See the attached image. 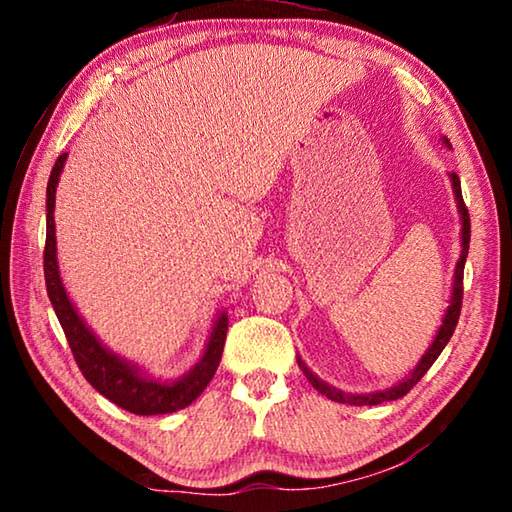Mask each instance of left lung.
I'll return each instance as SVG.
<instances>
[{
    "instance_id": "left-lung-1",
    "label": "left lung",
    "mask_w": 512,
    "mask_h": 512,
    "mask_svg": "<svg viewBox=\"0 0 512 512\" xmlns=\"http://www.w3.org/2000/svg\"><path fill=\"white\" fill-rule=\"evenodd\" d=\"M445 144L449 146V140H445ZM449 178H452V187H454V194H456V203H458V212H461V221H463V230H461V257H458L456 262V271H454V293H452V305L447 307V314L443 318V325H440L436 339H433L431 348L422 354V359L415 370L411 372V377L402 379L400 384H395L391 388H386V391H379V393H368V395H350V393H343V391H336L334 386L325 384V381H320L314 372H311L305 361L298 357V366L305 372L309 384L316 388L318 393H323L325 397H329L332 402H341V404H352V406H375L381 402H393V400H400L406 393L411 391V388L418 384V381L424 377V372H427L433 361L440 357V352L445 350V345L452 339L456 323H458V316H461V305H463V271H465V259H467V250H470V212H467V207L463 203V192H461V180H458L456 173H449Z\"/></svg>"
}]
</instances>
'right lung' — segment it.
<instances>
[{"label": "right lung", "mask_w": 512, "mask_h": 512, "mask_svg": "<svg viewBox=\"0 0 512 512\" xmlns=\"http://www.w3.org/2000/svg\"><path fill=\"white\" fill-rule=\"evenodd\" d=\"M65 160L67 153H63L56 160L47 183L45 282L47 296L51 300V305H54L60 327H63V332L67 336L69 348H72L76 366L81 368L83 377L88 379L103 397H108L112 404H117L121 409L131 411L135 415H160L185 409V406L192 404L196 397L205 391V386L210 384L216 368H219L225 334H228V314H219V318H216L203 359L198 361L187 375L176 381H158L146 377L140 368L133 366V363L117 357V354H112L106 345H101L97 336L92 334V329L83 323L79 311H76L72 302H69L58 271L54 203L56 185L60 171L65 167Z\"/></svg>", "instance_id": "1"}]
</instances>
